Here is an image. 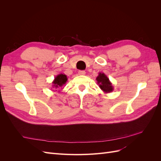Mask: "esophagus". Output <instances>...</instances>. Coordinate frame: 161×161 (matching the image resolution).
<instances>
[{
    "instance_id": "obj_1",
    "label": "esophagus",
    "mask_w": 161,
    "mask_h": 161,
    "mask_svg": "<svg viewBox=\"0 0 161 161\" xmlns=\"http://www.w3.org/2000/svg\"><path fill=\"white\" fill-rule=\"evenodd\" d=\"M78 73H79V75L80 76H83L86 74V72L84 70H79Z\"/></svg>"
}]
</instances>
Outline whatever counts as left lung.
Wrapping results in <instances>:
<instances>
[{
    "instance_id": "obj_1",
    "label": "left lung",
    "mask_w": 161,
    "mask_h": 161,
    "mask_svg": "<svg viewBox=\"0 0 161 161\" xmlns=\"http://www.w3.org/2000/svg\"><path fill=\"white\" fill-rule=\"evenodd\" d=\"M96 80L100 89L105 93H108L114 91V86L112 83L110 82L109 78L104 73L99 72V75L96 78Z\"/></svg>"
}]
</instances>
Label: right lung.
Masks as SVG:
<instances>
[{
	"label": "right lung",
	"instance_id": "add662e5",
	"mask_svg": "<svg viewBox=\"0 0 161 161\" xmlns=\"http://www.w3.org/2000/svg\"><path fill=\"white\" fill-rule=\"evenodd\" d=\"M68 80V78L67 76L64 74H60V75H58L55 78H54V80H53V82H52V88H55L58 91V89H62V87H64V85L66 84V82H67Z\"/></svg>",
	"mask_w": 161,
	"mask_h": 161
}]
</instances>
